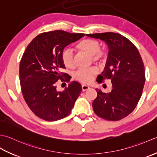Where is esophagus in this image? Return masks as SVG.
<instances>
[{
  "label": "esophagus",
  "instance_id": "34e87169",
  "mask_svg": "<svg viewBox=\"0 0 157 157\" xmlns=\"http://www.w3.org/2000/svg\"><path fill=\"white\" fill-rule=\"evenodd\" d=\"M89 89V87H88V86L85 85H82V90L83 91L87 90V89Z\"/></svg>",
  "mask_w": 157,
  "mask_h": 157
}]
</instances>
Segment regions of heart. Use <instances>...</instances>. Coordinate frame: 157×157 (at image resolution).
Returning a JSON list of instances; mask_svg holds the SVG:
<instances>
[{"instance_id":"heart-1","label":"heart","mask_w":157,"mask_h":157,"mask_svg":"<svg viewBox=\"0 0 157 157\" xmlns=\"http://www.w3.org/2000/svg\"><path fill=\"white\" fill-rule=\"evenodd\" d=\"M78 49L87 53L91 56L94 62L101 63L105 58V52L100 49L101 44L98 40L93 38H86L82 40L77 45ZM62 59L63 64L67 68H72L75 66L74 54L70 48H65L62 53ZM98 73L97 69L94 67L87 68H79L74 73V78L82 83L90 82Z\"/></svg>"}]
</instances>
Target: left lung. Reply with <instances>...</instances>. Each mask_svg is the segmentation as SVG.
Segmentation results:
<instances>
[{
    "mask_svg": "<svg viewBox=\"0 0 157 157\" xmlns=\"http://www.w3.org/2000/svg\"><path fill=\"white\" fill-rule=\"evenodd\" d=\"M87 36L105 41L109 49L104 70L97 81L110 79L112 91L95 89L98 95L92 104L94 111L105 120L119 121L132 113L142 96L146 80L142 57L137 47L121 34L109 32Z\"/></svg>",
    "mask_w": 157,
    "mask_h": 157,
    "instance_id": "obj_1",
    "label": "left lung"
}]
</instances>
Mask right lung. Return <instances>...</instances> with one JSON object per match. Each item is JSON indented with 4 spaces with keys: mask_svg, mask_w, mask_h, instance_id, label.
I'll use <instances>...</instances> for the list:
<instances>
[{
    "mask_svg": "<svg viewBox=\"0 0 157 157\" xmlns=\"http://www.w3.org/2000/svg\"><path fill=\"white\" fill-rule=\"evenodd\" d=\"M82 33L63 30L43 33L27 46L20 64V81L25 101L32 112L44 121H55L70 114L82 91L81 85L72 81L64 91L56 90V82L70 81L62 59L64 48L84 36Z\"/></svg>",
    "mask_w": 157,
    "mask_h": 157,
    "instance_id": "right-lung-1",
    "label": "right lung"
}]
</instances>
